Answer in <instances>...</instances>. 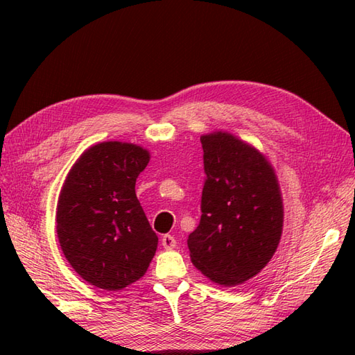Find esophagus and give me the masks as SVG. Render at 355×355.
I'll return each mask as SVG.
<instances>
[{
	"label": "esophagus",
	"mask_w": 355,
	"mask_h": 355,
	"mask_svg": "<svg viewBox=\"0 0 355 355\" xmlns=\"http://www.w3.org/2000/svg\"><path fill=\"white\" fill-rule=\"evenodd\" d=\"M162 245L166 248V250H172V248H175L177 241L172 235H164L162 238Z\"/></svg>",
	"instance_id": "1"
}]
</instances>
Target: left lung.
Instances as JSON below:
<instances>
[{"mask_svg":"<svg viewBox=\"0 0 355 355\" xmlns=\"http://www.w3.org/2000/svg\"><path fill=\"white\" fill-rule=\"evenodd\" d=\"M206 182L201 220L187 247L210 281L235 286L254 277L273 258L284 227L281 187L273 166L236 135H201Z\"/></svg>","mask_w":355,"mask_h":355,"instance_id":"8db88e82","label":"left lung"}]
</instances>
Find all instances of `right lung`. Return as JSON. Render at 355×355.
Returning a JSON list of instances; mask_svg holds the SVG:
<instances>
[{"label": "right lung", "instance_id": "1", "mask_svg": "<svg viewBox=\"0 0 355 355\" xmlns=\"http://www.w3.org/2000/svg\"><path fill=\"white\" fill-rule=\"evenodd\" d=\"M149 150L102 141L71 166L56 207V232L74 271L97 288L117 291L146 273L158 238L135 195Z\"/></svg>", "mask_w": 355, "mask_h": 355}]
</instances>
